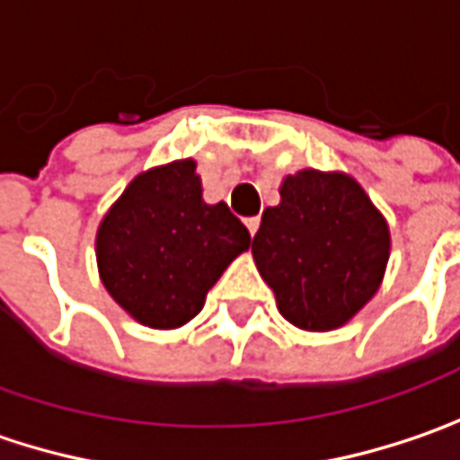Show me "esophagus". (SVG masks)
I'll return each mask as SVG.
<instances>
[{"instance_id": "1", "label": "esophagus", "mask_w": 460, "mask_h": 460, "mask_svg": "<svg viewBox=\"0 0 460 460\" xmlns=\"http://www.w3.org/2000/svg\"><path fill=\"white\" fill-rule=\"evenodd\" d=\"M245 227H248L251 235H256L258 227H261V217H248V220H245Z\"/></svg>"}]
</instances>
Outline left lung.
<instances>
[{
    "instance_id": "1",
    "label": "left lung",
    "mask_w": 460,
    "mask_h": 460,
    "mask_svg": "<svg viewBox=\"0 0 460 460\" xmlns=\"http://www.w3.org/2000/svg\"><path fill=\"white\" fill-rule=\"evenodd\" d=\"M279 194L253 238L258 271L292 325L314 332L345 325L379 292L389 225L345 173L305 168Z\"/></svg>"
}]
</instances>
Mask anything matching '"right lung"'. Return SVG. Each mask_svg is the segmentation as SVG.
<instances>
[{
  "mask_svg": "<svg viewBox=\"0 0 460 460\" xmlns=\"http://www.w3.org/2000/svg\"><path fill=\"white\" fill-rule=\"evenodd\" d=\"M251 248L227 204H204L191 158L135 176L97 230V266L110 296L158 330L197 317L222 271Z\"/></svg>",
  "mask_w": 460,
  "mask_h": 460,
  "instance_id": "right-lung-1",
  "label": "right lung"
}]
</instances>
